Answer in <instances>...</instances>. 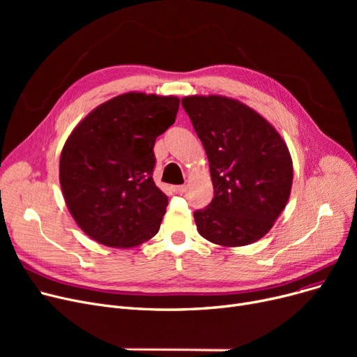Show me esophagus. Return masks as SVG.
<instances>
[{"label":"esophagus","instance_id":"obj_1","mask_svg":"<svg viewBox=\"0 0 357 357\" xmlns=\"http://www.w3.org/2000/svg\"><path fill=\"white\" fill-rule=\"evenodd\" d=\"M172 191H174L175 194H182V192L186 191V186H185V185H176V186H174Z\"/></svg>","mask_w":357,"mask_h":357}]
</instances>
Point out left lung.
<instances>
[{"instance_id": "left-lung-1", "label": "left lung", "mask_w": 357, "mask_h": 357, "mask_svg": "<svg viewBox=\"0 0 357 357\" xmlns=\"http://www.w3.org/2000/svg\"><path fill=\"white\" fill-rule=\"evenodd\" d=\"M210 162L214 198L194 213L198 233L224 248L269 233L289 199L294 167L276 128L257 111L222 96L182 98Z\"/></svg>"}]
</instances>
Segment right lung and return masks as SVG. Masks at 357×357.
I'll return each instance as SVG.
<instances>
[{"label":"right lung","mask_w":357,"mask_h":357,"mask_svg":"<svg viewBox=\"0 0 357 357\" xmlns=\"http://www.w3.org/2000/svg\"><path fill=\"white\" fill-rule=\"evenodd\" d=\"M179 98L127 92L93 108L61 153L59 181L79 229L104 246L130 249L152 238L167 197L153 181V146L175 123Z\"/></svg>","instance_id":"add662e5"}]
</instances>
